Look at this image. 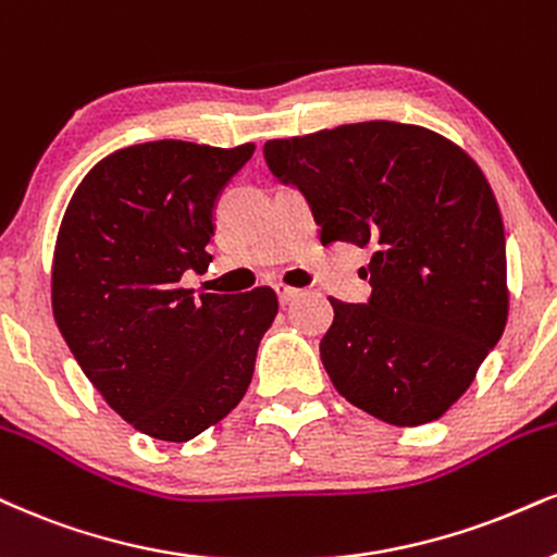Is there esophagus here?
<instances>
[{"label":"esophagus","mask_w":557,"mask_h":557,"mask_svg":"<svg viewBox=\"0 0 557 557\" xmlns=\"http://www.w3.org/2000/svg\"><path fill=\"white\" fill-rule=\"evenodd\" d=\"M276 294H278V301H281V305H292V301L294 299H297L299 297V289H297V286H289V284H276Z\"/></svg>","instance_id":"1"}]
</instances>
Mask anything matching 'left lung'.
<instances>
[{"mask_svg":"<svg viewBox=\"0 0 557 557\" xmlns=\"http://www.w3.org/2000/svg\"><path fill=\"white\" fill-rule=\"evenodd\" d=\"M263 154L307 196L322 245L372 250L367 305L331 297L320 356L335 389L384 423L442 418L509 318L504 219L483 170L446 136L393 121L273 139Z\"/></svg>","mask_w":557,"mask_h":557,"instance_id":"left-lung-1","label":"left lung"}]
</instances>
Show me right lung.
<instances>
[{"mask_svg": "<svg viewBox=\"0 0 557 557\" xmlns=\"http://www.w3.org/2000/svg\"><path fill=\"white\" fill-rule=\"evenodd\" d=\"M252 152L134 144L82 177L61 219L53 320L106 403L160 442H188L235 410L278 312L271 286L198 297L181 286L211 263L216 198Z\"/></svg>", "mask_w": 557, "mask_h": 557, "instance_id": "obj_1", "label": "right lung"}]
</instances>
